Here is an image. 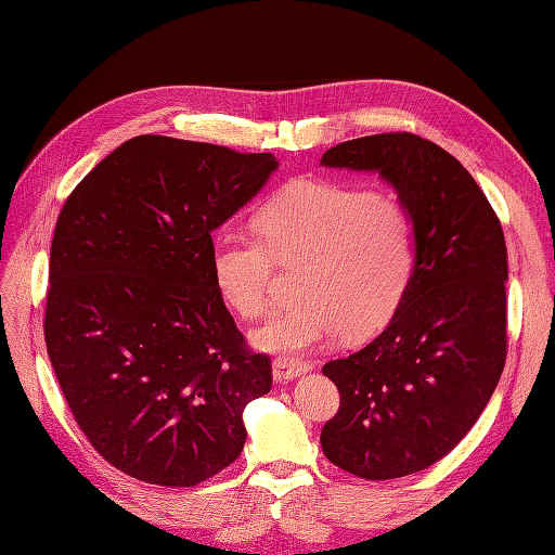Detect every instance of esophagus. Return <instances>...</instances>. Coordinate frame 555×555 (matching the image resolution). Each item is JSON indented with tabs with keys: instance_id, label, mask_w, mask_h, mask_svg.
<instances>
[{
	"instance_id": "34e87169",
	"label": "esophagus",
	"mask_w": 555,
	"mask_h": 555,
	"mask_svg": "<svg viewBox=\"0 0 555 555\" xmlns=\"http://www.w3.org/2000/svg\"><path fill=\"white\" fill-rule=\"evenodd\" d=\"M310 371V365L304 361H296V359H275L273 361V379L275 382H292L294 377L306 375Z\"/></svg>"
}]
</instances>
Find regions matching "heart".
Listing matches in <instances>:
<instances>
[{
	"label": "heart",
	"instance_id": "obj_1",
	"mask_svg": "<svg viewBox=\"0 0 555 555\" xmlns=\"http://www.w3.org/2000/svg\"><path fill=\"white\" fill-rule=\"evenodd\" d=\"M255 233L224 227L212 236V280L224 304L257 319L275 259L306 257L296 304L278 308L251 333L273 354H308L345 331L382 324L416 266L412 210L391 194L340 180H294L257 212Z\"/></svg>",
	"mask_w": 555,
	"mask_h": 555
}]
</instances>
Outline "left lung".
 Returning <instances> with one entry per match:
<instances>
[{
	"label": "left lung",
	"mask_w": 555,
	"mask_h": 555,
	"mask_svg": "<svg viewBox=\"0 0 555 555\" xmlns=\"http://www.w3.org/2000/svg\"><path fill=\"white\" fill-rule=\"evenodd\" d=\"M322 164L391 184L414 217L416 266L389 326L322 367L340 410L319 440L357 477L414 475L465 438L505 367V236L463 164L414 133L345 141Z\"/></svg>",
	"instance_id": "obj_1"
}]
</instances>
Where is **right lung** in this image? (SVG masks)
Returning <instances> with one entry per match:
<instances>
[{
  "instance_id": "add662e5",
  "label": "right lung",
  "mask_w": 555,
  "mask_h": 555,
  "mask_svg": "<svg viewBox=\"0 0 555 555\" xmlns=\"http://www.w3.org/2000/svg\"><path fill=\"white\" fill-rule=\"evenodd\" d=\"M278 159L129 139L78 182L50 245L46 347L90 444L125 475L196 486L241 456L247 402L271 391L212 280L210 233Z\"/></svg>"
}]
</instances>
